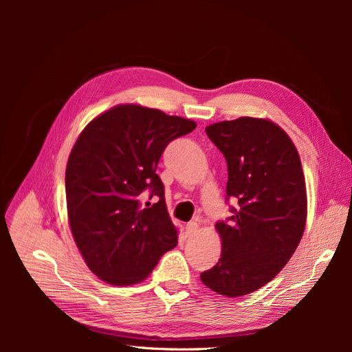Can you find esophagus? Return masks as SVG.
<instances>
[{
  "label": "esophagus",
  "instance_id": "esophagus-1",
  "mask_svg": "<svg viewBox=\"0 0 352 352\" xmlns=\"http://www.w3.org/2000/svg\"><path fill=\"white\" fill-rule=\"evenodd\" d=\"M198 228H199V224L197 223V221H191V223H188V224L186 226V234H187L188 236H192V235L197 234Z\"/></svg>",
  "mask_w": 352,
  "mask_h": 352
}]
</instances>
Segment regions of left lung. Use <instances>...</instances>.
<instances>
[{
    "label": "left lung",
    "mask_w": 352,
    "mask_h": 352,
    "mask_svg": "<svg viewBox=\"0 0 352 352\" xmlns=\"http://www.w3.org/2000/svg\"><path fill=\"white\" fill-rule=\"evenodd\" d=\"M228 166L230 221L215 224L223 251L201 281L227 297L270 283L297 250L307 221V190L297 148L281 126L241 117L206 128Z\"/></svg>",
    "instance_id": "left-lung-1"
}]
</instances>
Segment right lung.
Wrapping results in <instances>:
<instances>
[{
    "mask_svg": "<svg viewBox=\"0 0 352 352\" xmlns=\"http://www.w3.org/2000/svg\"><path fill=\"white\" fill-rule=\"evenodd\" d=\"M195 126L155 108L122 104L92 120L74 144L65 170L68 221L100 280L138 284L178 244L155 171L165 146ZM146 192L155 205L142 204Z\"/></svg>",
    "mask_w": 352,
    "mask_h": 352,
    "instance_id": "add662e5",
    "label": "right lung"
}]
</instances>
